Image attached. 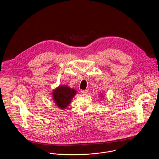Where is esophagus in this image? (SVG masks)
<instances>
[{
    "label": "esophagus",
    "instance_id": "esophagus-1",
    "mask_svg": "<svg viewBox=\"0 0 159 159\" xmlns=\"http://www.w3.org/2000/svg\"><path fill=\"white\" fill-rule=\"evenodd\" d=\"M81 92H82V93H83V94H86V93L88 92V90H81Z\"/></svg>",
    "mask_w": 159,
    "mask_h": 159
}]
</instances>
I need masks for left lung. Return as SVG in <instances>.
I'll return each instance as SVG.
<instances>
[{"label": "left lung", "instance_id": "8db88e82", "mask_svg": "<svg viewBox=\"0 0 159 159\" xmlns=\"http://www.w3.org/2000/svg\"><path fill=\"white\" fill-rule=\"evenodd\" d=\"M100 97H101V98H103V94H101Z\"/></svg>", "mask_w": 159, "mask_h": 159}]
</instances>
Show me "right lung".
I'll return each mask as SVG.
<instances>
[{
  "label": "right lung",
  "instance_id": "1",
  "mask_svg": "<svg viewBox=\"0 0 159 159\" xmlns=\"http://www.w3.org/2000/svg\"><path fill=\"white\" fill-rule=\"evenodd\" d=\"M77 90L67 85H59L52 92V97L54 103L60 109H66L74 97L77 94Z\"/></svg>",
  "mask_w": 159,
  "mask_h": 159
}]
</instances>
